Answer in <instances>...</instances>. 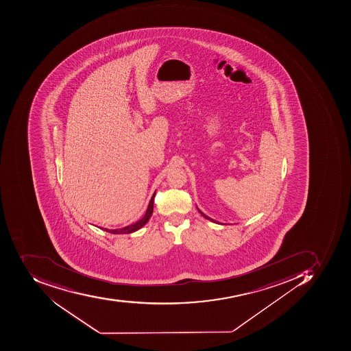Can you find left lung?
Segmentation results:
<instances>
[{
    "instance_id": "left-lung-1",
    "label": "left lung",
    "mask_w": 351,
    "mask_h": 351,
    "mask_svg": "<svg viewBox=\"0 0 351 351\" xmlns=\"http://www.w3.org/2000/svg\"><path fill=\"white\" fill-rule=\"evenodd\" d=\"M198 211H199V210H198ZM199 213L202 214V215L204 216V217H206V219L211 220V221H213V222H216L215 220L212 219V218L208 217V216L204 215V214L202 213V211H199Z\"/></svg>"
}]
</instances>
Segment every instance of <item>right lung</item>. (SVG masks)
I'll use <instances>...</instances> for the list:
<instances>
[{"label": "right lung", "mask_w": 351, "mask_h": 351, "mask_svg": "<svg viewBox=\"0 0 351 351\" xmlns=\"http://www.w3.org/2000/svg\"><path fill=\"white\" fill-rule=\"evenodd\" d=\"M154 197H155V193H154L153 197L151 198V202H149V206H147V212H145V216H143L139 221L135 222L133 225L128 226V227L122 228V229L110 230L106 229V228H101V229L112 234H130L137 231V230H139L140 228H143V226L149 221V217H151L152 214H153Z\"/></svg>", "instance_id": "obj_1"}]
</instances>
